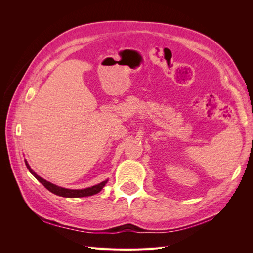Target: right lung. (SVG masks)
I'll use <instances>...</instances> for the list:
<instances>
[{
  "label": "right lung",
  "instance_id": "right-lung-1",
  "mask_svg": "<svg viewBox=\"0 0 253 253\" xmlns=\"http://www.w3.org/2000/svg\"><path fill=\"white\" fill-rule=\"evenodd\" d=\"M27 169L29 170V172L32 173L35 177L39 180L42 185L46 188L48 191H50L51 193L59 195V196H62V197H84V196H91L94 194H97L100 192L102 190V188L105 186V183L108 182V180H104L100 183H98L96 186H93L90 188H86V189H82V190H71V189H65V188H61L58 187L56 185H53V183L46 181L45 179H43L42 177H40L39 175H37L32 169H30L29 165L27 164V162H25Z\"/></svg>",
  "mask_w": 253,
  "mask_h": 253
}]
</instances>
